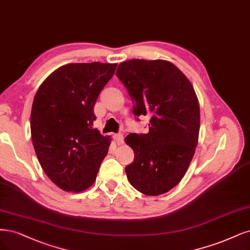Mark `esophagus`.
<instances>
[{
    "label": "esophagus",
    "mask_w": 250,
    "mask_h": 250,
    "mask_svg": "<svg viewBox=\"0 0 250 250\" xmlns=\"http://www.w3.org/2000/svg\"><path fill=\"white\" fill-rule=\"evenodd\" d=\"M114 137H115V141H116L117 145H122V144H123V142H124V136H123V134L119 133V134H116Z\"/></svg>",
    "instance_id": "1"
}]
</instances>
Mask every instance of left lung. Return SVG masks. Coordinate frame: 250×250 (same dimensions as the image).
Segmentation results:
<instances>
[{
    "mask_svg": "<svg viewBox=\"0 0 250 250\" xmlns=\"http://www.w3.org/2000/svg\"><path fill=\"white\" fill-rule=\"evenodd\" d=\"M116 75L131 97L133 115L151 117L148 133L125 137L134 152L125 167L127 179L144 194L166 193L184 177L199 140L200 105L192 84L165 60L133 59L120 64Z\"/></svg>",
    "mask_w": 250,
    "mask_h": 250,
    "instance_id": "left-lung-1",
    "label": "left lung"
}]
</instances>
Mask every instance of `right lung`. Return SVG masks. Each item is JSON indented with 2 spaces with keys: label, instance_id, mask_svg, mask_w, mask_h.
Returning <instances> with one entry per match:
<instances>
[{
  "label": "right lung",
  "instance_id": "right-lung-1",
  "mask_svg": "<svg viewBox=\"0 0 250 250\" xmlns=\"http://www.w3.org/2000/svg\"><path fill=\"white\" fill-rule=\"evenodd\" d=\"M117 64H67L41 83L31 111V134L40 166L65 191L81 192L95 182L110 140L93 122L94 105Z\"/></svg>",
  "mask_w": 250,
  "mask_h": 250
}]
</instances>
